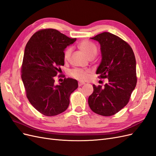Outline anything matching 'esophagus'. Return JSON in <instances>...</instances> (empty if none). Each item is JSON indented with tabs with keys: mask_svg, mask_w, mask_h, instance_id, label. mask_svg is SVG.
I'll return each mask as SVG.
<instances>
[{
	"mask_svg": "<svg viewBox=\"0 0 156 156\" xmlns=\"http://www.w3.org/2000/svg\"><path fill=\"white\" fill-rule=\"evenodd\" d=\"M78 84H79V87H81V86L83 85V84H84V83H83V82H79Z\"/></svg>",
	"mask_w": 156,
	"mask_h": 156,
	"instance_id": "34e87169",
	"label": "esophagus"
}]
</instances>
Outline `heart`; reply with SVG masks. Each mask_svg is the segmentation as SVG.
Instances as JSON below:
<instances>
[{"label":"heart","mask_w":156,"mask_h":156,"mask_svg":"<svg viewBox=\"0 0 156 156\" xmlns=\"http://www.w3.org/2000/svg\"><path fill=\"white\" fill-rule=\"evenodd\" d=\"M79 48L83 53L88 58L91 56H96L97 53L96 46L88 41H83L79 44ZM71 53H72V48H68L64 51V59L68 60ZM90 71L88 69H83L79 68H75L70 71V76L76 79L79 81H85L89 77Z\"/></svg>","instance_id":"1"}]
</instances>
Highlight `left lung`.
Wrapping results in <instances>:
<instances>
[{
	"instance_id": "left-lung-1",
	"label": "left lung",
	"mask_w": 156,
	"mask_h": 156,
	"mask_svg": "<svg viewBox=\"0 0 156 156\" xmlns=\"http://www.w3.org/2000/svg\"><path fill=\"white\" fill-rule=\"evenodd\" d=\"M100 44L101 62L97 69L99 78L108 79L104 87L93 84L88 98L91 110L98 115H115L128 103L137 79L136 60L133 49L126 41L105 32L91 37Z\"/></svg>"
}]
</instances>
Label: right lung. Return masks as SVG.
Here are the masks:
<instances>
[{"mask_svg":"<svg viewBox=\"0 0 156 156\" xmlns=\"http://www.w3.org/2000/svg\"><path fill=\"white\" fill-rule=\"evenodd\" d=\"M75 40L56 29H45L34 33L26 45L21 79L29 102L45 116L66 110L71 94L78 87L77 80L72 78L55 84V77L64 65V49Z\"/></svg>","mask_w":156,"mask_h":156,"instance_id":"1","label":"right lung"}]
</instances>
